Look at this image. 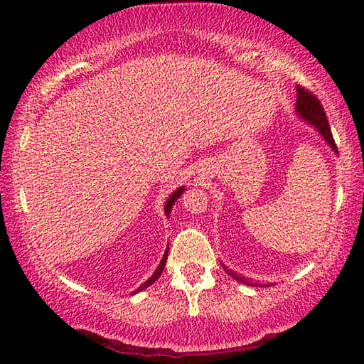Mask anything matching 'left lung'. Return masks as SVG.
Returning a JSON list of instances; mask_svg holds the SVG:
<instances>
[{
	"label": "left lung",
	"mask_w": 364,
	"mask_h": 364,
	"mask_svg": "<svg viewBox=\"0 0 364 364\" xmlns=\"http://www.w3.org/2000/svg\"><path fill=\"white\" fill-rule=\"evenodd\" d=\"M296 92H298V95H296V112H298L299 117L309 121V123L321 132V136L327 141L328 146H331L336 152H338L337 144H336V141H333L331 126H328L326 112H324V108H322V103L319 102V99H317L313 92L308 90L306 87H301V85H296ZM225 270H227V274L232 275L235 280H238L245 285H251V282L245 279L243 275L235 274L233 270H228L227 267H225Z\"/></svg>",
	"instance_id": "8db88e82"
}]
</instances>
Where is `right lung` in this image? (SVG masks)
<instances>
[{
	"label": "right lung",
	"instance_id": "1",
	"mask_svg": "<svg viewBox=\"0 0 364 364\" xmlns=\"http://www.w3.org/2000/svg\"><path fill=\"white\" fill-rule=\"evenodd\" d=\"M183 191H184V188H180V189H176L175 193H173L170 198H168V200H166V204H165V213H166V217L170 215V212H171V207H173V204H175V200L180 198V196L183 194ZM166 259H168V250H166V252H165V256L161 257V261H160V264H159V267H157V270H155L154 272V275L151 277V279H149L146 284H142L139 288H137V290L134 291V293H137V291H141V290H144V288H147V287H151L155 280L159 279V277L161 275V272H164V267H165V262H166Z\"/></svg>",
	"mask_w": 364,
	"mask_h": 364
}]
</instances>
